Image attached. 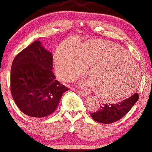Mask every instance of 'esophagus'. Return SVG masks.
I'll return each mask as SVG.
<instances>
[{"mask_svg":"<svg viewBox=\"0 0 152 152\" xmlns=\"http://www.w3.org/2000/svg\"><path fill=\"white\" fill-rule=\"evenodd\" d=\"M77 93H78L80 95H81L82 96H88V94L87 93H86L85 92H83V91H76Z\"/></svg>","mask_w":152,"mask_h":152,"instance_id":"esophagus-1","label":"esophagus"}]
</instances>
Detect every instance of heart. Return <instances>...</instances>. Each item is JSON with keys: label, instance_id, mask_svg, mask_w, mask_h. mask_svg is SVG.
I'll use <instances>...</instances> for the list:
<instances>
[{"label": "heart", "instance_id": "1", "mask_svg": "<svg viewBox=\"0 0 152 152\" xmlns=\"http://www.w3.org/2000/svg\"><path fill=\"white\" fill-rule=\"evenodd\" d=\"M59 73L74 79L92 66L87 81L103 99H117L129 94L140 81V69L121 46L102 39H91L81 44L75 39L61 43L57 50Z\"/></svg>", "mask_w": 152, "mask_h": 152}]
</instances>
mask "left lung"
Instances as JSON below:
<instances>
[{"label": "left lung", "mask_w": 152, "mask_h": 152, "mask_svg": "<svg viewBox=\"0 0 152 152\" xmlns=\"http://www.w3.org/2000/svg\"><path fill=\"white\" fill-rule=\"evenodd\" d=\"M138 99L139 94L135 92L127 99L116 104H102L99 110L91 113V115L92 119L99 123L110 124L116 122L129 111Z\"/></svg>", "instance_id": "8db88e82"}]
</instances>
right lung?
<instances>
[{"mask_svg":"<svg viewBox=\"0 0 152 152\" xmlns=\"http://www.w3.org/2000/svg\"><path fill=\"white\" fill-rule=\"evenodd\" d=\"M52 53L35 41L15 56L11 70V91L19 109L28 116L42 118L56 111L68 88L52 71Z\"/></svg>","mask_w":152,"mask_h":152,"instance_id":"right-lung-1","label":"right lung"}]
</instances>
